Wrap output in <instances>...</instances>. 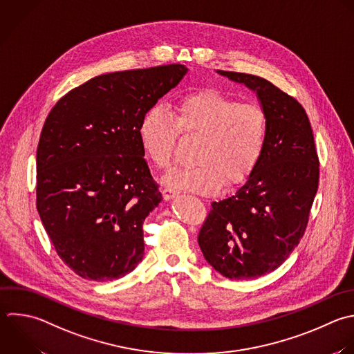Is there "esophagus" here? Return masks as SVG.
I'll list each match as a JSON object with an SVG mask.
<instances>
[{
	"label": "esophagus",
	"instance_id": "esophagus-1",
	"mask_svg": "<svg viewBox=\"0 0 354 354\" xmlns=\"http://www.w3.org/2000/svg\"><path fill=\"white\" fill-rule=\"evenodd\" d=\"M162 194H163V198L166 201H170V199H173L177 195V191H174L171 188H165V189H162Z\"/></svg>",
	"mask_w": 354,
	"mask_h": 354
}]
</instances>
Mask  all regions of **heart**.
Masks as SVG:
<instances>
[{
    "mask_svg": "<svg viewBox=\"0 0 354 354\" xmlns=\"http://www.w3.org/2000/svg\"><path fill=\"white\" fill-rule=\"evenodd\" d=\"M268 120L260 105L236 102L203 90L180 100L169 112L151 108L138 127L147 158L159 169L171 165L178 134L198 138L194 167L174 169L163 184L180 191L214 194L221 187L242 183L257 165L266 147Z\"/></svg>",
    "mask_w": 354,
    "mask_h": 354,
    "instance_id": "obj_1",
    "label": "heart"
}]
</instances>
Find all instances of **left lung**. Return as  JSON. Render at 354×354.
Masks as SVG:
<instances>
[{
  "label": "left lung",
  "instance_id": "left-lung-1",
  "mask_svg": "<svg viewBox=\"0 0 354 354\" xmlns=\"http://www.w3.org/2000/svg\"><path fill=\"white\" fill-rule=\"evenodd\" d=\"M254 91L268 120L263 153L245 184L212 202L198 235L206 261L230 279L278 268L304 234L318 188V156L303 106L259 76L217 71Z\"/></svg>",
  "mask_w": 354,
  "mask_h": 354
}]
</instances>
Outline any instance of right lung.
Instances as JSON below:
<instances>
[{
    "label": "right lung",
    "mask_w": 354,
    "mask_h": 354,
    "mask_svg": "<svg viewBox=\"0 0 354 354\" xmlns=\"http://www.w3.org/2000/svg\"><path fill=\"white\" fill-rule=\"evenodd\" d=\"M188 69L173 64L97 76L51 109L37 147V210L62 261L112 281L144 256L145 217L162 194L138 127Z\"/></svg>",
    "instance_id": "1"
}]
</instances>
